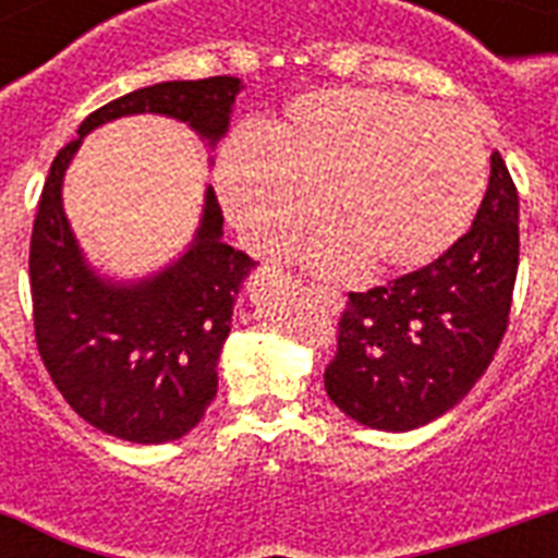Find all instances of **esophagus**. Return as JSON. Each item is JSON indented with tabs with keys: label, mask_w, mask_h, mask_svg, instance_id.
Instances as JSON below:
<instances>
[{
	"label": "esophagus",
	"mask_w": 558,
	"mask_h": 558,
	"mask_svg": "<svg viewBox=\"0 0 558 558\" xmlns=\"http://www.w3.org/2000/svg\"><path fill=\"white\" fill-rule=\"evenodd\" d=\"M313 295L318 298V301H322V304L327 306L330 313H339L341 306H344V301H341L339 292H336V289H330V287H313Z\"/></svg>",
	"instance_id": "obj_1"
}]
</instances>
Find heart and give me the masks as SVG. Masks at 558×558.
<instances>
[{
	"instance_id": "1",
	"label": "heart",
	"mask_w": 558,
	"mask_h": 558,
	"mask_svg": "<svg viewBox=\"0 0 558 558\" xmlns=\"http://www.w3.org/2000/svg\"><path fill=\"white\" fill-rule=\"evenodd\" d=\"M486 185V144L454 107L402 92L322 89L219 156L228 217L263 254L287 252L315 217L318 269H411L449 248Z\"/></svg>"
}]
</instances>
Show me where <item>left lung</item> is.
Here are the masks:
<instances>
[{
	"instance_id": "left-lung-1",
	"label": "left lung",
	"mask_w": 558,
	"mask_h": 558,
	"mask_svg": "<svg viewBox=\"0 0 558 558\" xmlns=\"http://www.w3.org/2000/svg\"><path fill=\"white\" fill-rule=\"evenodd\" d=\"M519 271V191L493 153L475 222L449 252L388 287L350 292L327 397L356 423L411 432L454 408L493 362Z\"/></svg>"
}]
</instances>
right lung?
<instances>
[{
    "label": "right lung",
    "instance_id": "right-lung-1",
    "mask_svg": "<svg viewBox=\"0 0 558 558\" xmlns=\"http://www.w3.org/2000/svg\"><path fill=\"white\" fill-rule=\"evenodd\" d=\"M240 89V77L222 74L130 92L95 109L48 170L28 257L37 350L74 414L121 440H179L205 416L254 260L222 243V210L208 187L185 254L150 278H100L65 219V170L95 126L142 112L177 118L214 147L228 133Z\"/></svg>",
    "mask_w": 558,
    "mask_h": 558
}]
</instances>
